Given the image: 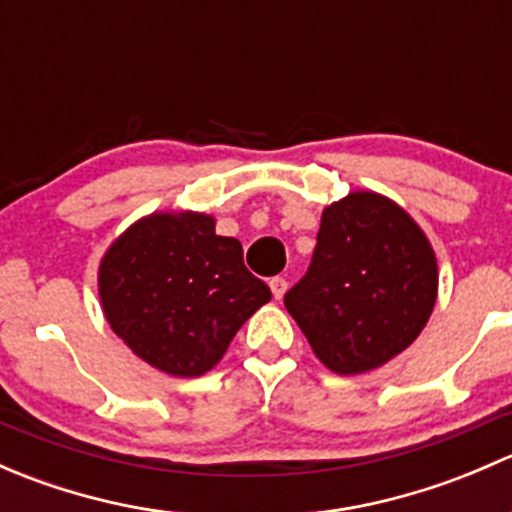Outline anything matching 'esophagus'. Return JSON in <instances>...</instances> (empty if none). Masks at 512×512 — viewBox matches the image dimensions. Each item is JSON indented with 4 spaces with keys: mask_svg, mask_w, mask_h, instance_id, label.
Wrapping results in <instances>:
<instances>
[{
    "mask_svg": "<svg viewBox=\"0 0 512 512\" xmlns=\"http://www.w3.org/2000/svg\"><path fill=\"white\" fill-rule=\"evenodd\" d=\"M270 289H272V294H275V299H282L287 292V280L285 277H272Z\"/></svg>",
    "mask_w": 512,
    "mask_h": 512,
    "instance_id": "obj_1",
    "label": "esophagus"
}]
</instances>
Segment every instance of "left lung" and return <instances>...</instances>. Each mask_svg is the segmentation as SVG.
Returning a JSON list of instances; mask_svg holds the SVG:
<instances>
[{"instance_id": "obj_1", "label": "left lung", "mask_w": 512, "mask_h": 512, "mask_svg": "<svg viewBox=\"0 0 512 512\" xmlns=\"http://www.w3.org/2000/svg\"><path fill=\"white\" fill-rule=\"evenodd\" d=\"M438 292L436 255L394 200L371 190L324 208L312 265L285 307L324 366L364 374L426 327Z\"/></svg>"}]
</instances>
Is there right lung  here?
Instances as JSON below:
<instances>
[{
  "instance_id": "1",
  "label": "right lung",
  "mask_w": 512,
  "mask_h": 512,
  "mask_svg": "<svg viewBox=\"0 0 512 512\" xmlns=\"http://www.w3.org/2000/svg\"><path fill=\"white\" fill-rule=\"evenodd\" d=\"M113 332L170 376L213 369L272 292L242 262L235 237L203 213H153L113 242L98 267Z\"/></svg>"
}]
</instances>
